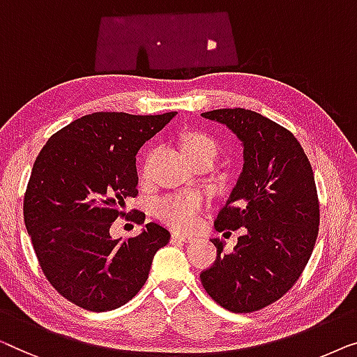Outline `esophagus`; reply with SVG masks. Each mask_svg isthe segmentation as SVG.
Masks as SVG:
<instances>
[{"mask_svg":"<svg viewBox=\"0 0 357 357\" xmlns=\"http://www.w3.org/2000/svg\"><path fill=\"white\" fill-rule=\"evenodd\" d=\"M195 238L192 234H185V233H179V231H173L172 233V241H174V243H192Z\"/></svg>","mask_w":357,"mask_h":357,"instance_id":"obj_1","label":"esophagus"}]
</instances>
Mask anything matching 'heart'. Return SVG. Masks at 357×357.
Here are the masks:
<instances>
[{"label": "heart", "instance_id": "b5f03b06", "mask_svg": "<svg viewBox=\"0 0 357 357\" xmlns=\"http://www.w3.org/2000/svg\"><path fill=\"white\" fill-rule=\"evenodd\" d=\"M181 147L189 160L200 157V155H208V157L215 158V155H217V142L208 135L199 132L185 134ZM202 208L204 199L197 194L169 195V197H163L157 202L158 218L169 227L181 229L194 228L199 222Z\"/></svg>", "mask_w": 357, "mask_h": 357}]
</instances>
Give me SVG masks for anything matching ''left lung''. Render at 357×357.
Here are the masks:
<instances>
[{
  "label": "left lung",
  "mask_w": 357,
  "mask_h": 357,
  "mask_svg": "<svg viewBox=\"0 0 357 357\" xmlns=\"http://www.w3.org/2000/svg\"><path fill=\"white\" fill-rule=\"evenodd\" d=\"M243 145V172L215 229L244 228L233 252L220 239L217 260L200 273L210 298L236 314L278 301L301 277L319 234V199L307 155L288 129L244 108L202 113Z\"/></svg>",
  "instance_id": "1"
}]
</instances>
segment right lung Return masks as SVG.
<instances>
[{
  "label": "right lung",
  "instance_id": "right-lung-1",
  "mask_svg": "<svg viewBox=\"0 0 357 357\" xmlns=\"http://www.w3.org/2000/svg\"><path fill=\"white\" fill-rule=\"evenodd\" d=\"M176 114H87L52 135L35 160L24 223L45 277L79 307H121L139 293L153 255L168 244V229L153 222L123 243L112 238L109 227L137 195L139 149Z\"/></svg>",
  "mask_w": 357,
  "mask_h": 357
}]
</instances>
